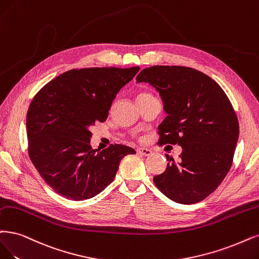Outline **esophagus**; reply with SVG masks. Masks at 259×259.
<instances>
[{
  "instance_id": "34e87169",
  "label": "esophagus",
  "mask_w": 259,
  "mask_h": 259,
  "mask_svg": "<svg viewBox=\"0 0 259 259\" xmlns=\"http://www.w3.org/2000/svg\"><path fill=\"white\" fill-rule=\"evenodd\" d=\"M137 151H138V154H140L142 156H145V157L152 155V150H150L148 148H139Z\"/></svg>"
}]
</instances>
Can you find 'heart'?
Wrapping results in <instances>:
<instances>
[{
	"mask_svg": "<svg viewBox=\"0 0 259 259\" xmlns=\"http://www.w3.org/2000/svg\"><path fill=\"white\" fill-rule=\"evenodd\" d=\"M146 96H150V95L147 94V93H141V94L138 95V97H146ZM138 97H137V98H138Z\"/></svg>",
	"mask_w": 259,
	"mask_h": 259,
	"instance_id": "obj_1",
	"label": "heart"
}]
</instances>
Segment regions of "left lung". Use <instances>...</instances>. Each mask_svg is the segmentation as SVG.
<instances>
[{
    "label": "left lung",
    "mask_w": 259,
    "mask_h": 259,
    "mask_svg": "<svg viewBox=\"0 0 259 259\" xmlns=\"http://www.w3.org/2000/svg\"><path fill=\"white\" fill-rule=\"evenodd\" d=\"M137 82L154 86L163 102L167 116L158 127L160 144L183 148L177 162L166 157L170 162L155 185L179 204L205 199L233 163L239 123L231 101L215 81L189 67H148Z\"/></svg>",
    "instance_id": "obj_1"
}]
</instances>
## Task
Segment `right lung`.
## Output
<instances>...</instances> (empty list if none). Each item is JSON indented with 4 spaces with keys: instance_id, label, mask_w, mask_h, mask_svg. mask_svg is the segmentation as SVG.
<instances>
[{
    "instance_id": "obj_1",
    "label": "right lung",
    "mask_w": 259,
    "mask_h": 259,
    "mask_svg": "<svg viewBox=\"0 0 259 259\" xmlns=\"http://www.w3.org/2000/svg\"><path fill=\"white\" fill-rule=\"evenodd\" d=\"M139 70L71 69L36 94L26 114L28 156L56 193L72 200L92 198L114 180L121 159L136 154L120 144L93 149L90 128L107 120L117 93Z\"/></svg>"
}]
</instances>
